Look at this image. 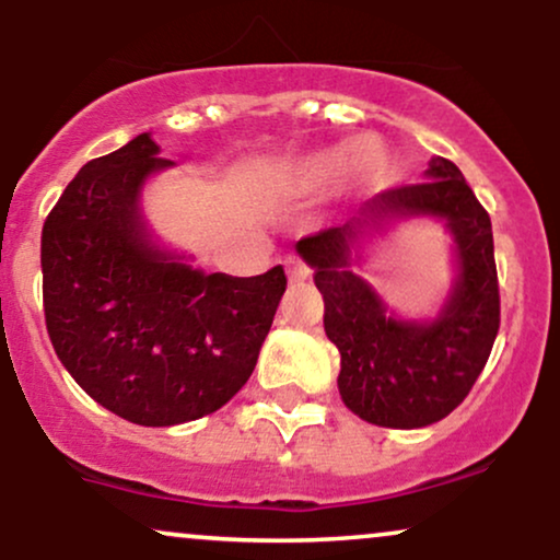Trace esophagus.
<instances>
[{
	"label": "esophagus",
	"instance_id": "obj_1",
	"mask_svg": "<svg viewBox=\"0 0 560 560\" xmlns=\"http://www.w3.org/2000/svg\"><path fill=\"white\" fill-rule=\"evenodd\" d=\"M284 268H287V276H289V281H292V284H300V281H305L307 276H311L305 262H302L300 258H294V255H289V258L284 260Z\"/></svg>",
	"mask_w": 560,
	"mask_h": 560
}]
</instances>
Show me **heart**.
<instances>
[{"label": "heart", "instance_id": "heart-1", "mask_svg": "<svg viewBox=\"0 0 560 560\" xmlns=\"http://www.w3.org/2000/svg\"><path fill=\"white\" fill-rule=\"evenodd\" d=\"M376 158V141L369 137H358L281 165L279 173H276V184L289 197L318 195V191L329 189V186L342 182L345 176L355 171L369 168L365 173H374L378 165Z\"/></svg>", "mask_w": 560, "mask_h": 560}]
</instances>
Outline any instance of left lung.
Returning <instances> with one entry per match:
<instances>
[{"label":"left lung","mask_w":560,"mask_h":560,"mask_svg":"<svg viewBox=\"0 0 560 560\" xmlns=\"http://www.w3.org/2000/svg\"><path fill=\"white\" fill-rule=\"evenodd\" d=\"M440 217L454 234L459 276L432 322H402L351 271V249L397 217ZM324 294V329L342 355L339 395L363 421L421 429L453 413L471 392L500 329L492 223L458 165L432 158L427 182L392 186L345 226L298 242Z\"/></svg>","instance_id":"obj_1"}]
</instances>
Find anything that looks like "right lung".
Returning <instances> with one entry per match:
<instances>
[{
  "instance_id": "obj_1",
  "label": "right lung",
  "mask_w": 560,
  "mask_h": 560,
  "mask_svg": "<svg viewBox=\"0 0 560 560\" xmlns=\"http://www.w3.org/2000/svg\"><path fill=\"white\" fill-rule=\"evenodd\" d=\"M150 133L96 158L57 199L42 231L44 318L79 387L139 427L195 421L244 387L284 268L202 273L152 242L141 189L171 168Z\"/></svg>"
}]
</instances>
